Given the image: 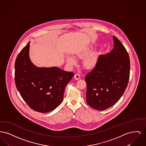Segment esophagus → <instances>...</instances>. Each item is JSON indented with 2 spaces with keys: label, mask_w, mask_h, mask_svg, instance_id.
<instances>
[{
  "label": "esophagus",
  "mask_w": 146,
  "mask_h": 146,
  "mask_svg": "<svg viewBox=\"0 0 146 146\" xmlns=\"http://www.w3.org/2000/svg\"><path fill=\"white\" fill-rule=\"evenodd\" d=\"M74 78L76 80H78V79H79L80 78V76L79 74L76 73V74H75V75H74Z\"/></svg>",
  "instance_id": "esophagus-1"
}]
</instances>
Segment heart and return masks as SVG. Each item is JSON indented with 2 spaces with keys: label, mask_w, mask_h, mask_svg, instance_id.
I'll return each instance as SVG.
<instances>
[{
  "label": "heart",
  "mask_w": 146,
  "mask_h": 146,
  "mask_svg": "<svg viewBox=\"0 0 146 146\" xmlns=\"http://www.w3.org/2000/svg\"><path fill=\"white\" fill-rule=\"evenodd\" d=\"M92 50V46L88 45L77 52V57L80 59H83L89 55ZM98 61V54L97 52H94L92 54H91L88 58H85V60L84 61V66L88 70H92L97 66ZM66 62L67 64L70 66L76 65L77 63L76 59L74 57L71 56H67L66 58Z\"/></svg>",
  "instance_id": "1"
}]
</instances>
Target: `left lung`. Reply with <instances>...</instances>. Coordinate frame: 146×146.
Segmentation results:
<instances>
[{
    "label": "left lung",
    "mask_w": 146,
    "mask_h": 146,
    "mask_svg": "<svg viewBox=\"0 0 146 146\" xmlns=\"http://www.w3.org/2000/svg\"><path fill=\"white\" fill-rule=\"evenodd\" d=\"M113 50L99 56L97 66L85 78L86 102L98 111L115 104L124 93L129 80V56L117 37L113 36Z\"/></svg>",
    "instance_id": "8db88e82"
}]
</instances>
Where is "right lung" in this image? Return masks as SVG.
Masks as SVG:
<instances>
[{
  "mask_svg": "<svg viewBox=\"0 0 146 146\" xmlns=\"http://www.w3.org/2000/svg\"><path fill=\"white\" fill-rule=\"evenodd\" d=\"M29 43L21 50L16 59V86L31 108L38 112H49L62 103L64 89L74 73L57 67L35 66L29 58Z\"/></svg>",
  "mask_w": 146,
  "mask_h": 146,
  "instance_id": "obj_1",
  "label": "right lung"
}]
</instances>
